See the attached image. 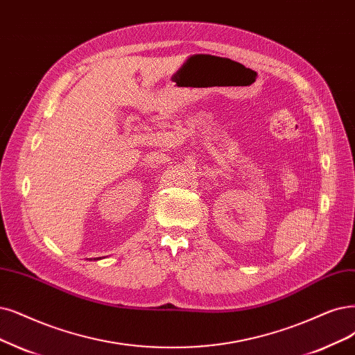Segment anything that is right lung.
<instances>
[{
  "label": "right lung",
  "mask_w": 355,
  "mask_h": 355,
  "mask_svg": "<svg viewBox=\"0 0 355 355\" xmlns=\"http://www.w3.org/2000/svg\"><path fill=\"white\" fill-rule=\"evenodd\" d=\"M94 260H101V257H98V259H94Z\"/></svg>",
  "instance_id": "right-lung-1"
}]
</instances>
